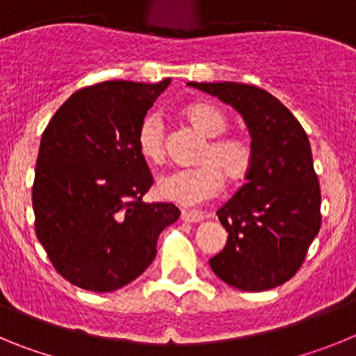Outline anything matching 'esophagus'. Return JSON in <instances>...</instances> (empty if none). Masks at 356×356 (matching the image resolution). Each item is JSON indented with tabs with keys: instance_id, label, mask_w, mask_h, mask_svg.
Wrapping results in <instances>:
<instances>
[{
	"instance_id": "1",
	"label": "esophagus",
	"mask_w": 356,
	"mask_h": 356,
	"mask_svg": "<svg viewBox=\"0 0 356 356\" xmlns=\"http://www.w3.org/2000/svg\"><path fill=\"white\" fill-rule=\"evenodd\" d=\"M181 221L185 222H201L205 219V216L201 212H187V210H181Z\"/></svg>"
}]
</instances>
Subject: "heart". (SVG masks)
Listing matches in <instances>:
<instances>
[{
	"instance_id": "1",
	"label": "heart",
	"mask_w": 356,
	"mask_h": 356,
	"mask_svg": "<svg viewBox=\"0 0 356 356\" xmlns=\"http://www.w3.org/2000/svg\"><path fill=\"white\" fill-rule=\"evenodd\" d=\"M184 115L200 134L209 137V144L201 151V165L178 169L162 176L156 184L160 197L178 205L196 207L212 200L222 187V176L229 184L246 178L253 163V147L244 137L221 135L228 128V118L221 110L207 103H194L184 110ZM137 147L143 159L160 163L165 159L162 119L149 114L140 122L137 131Z\"/></svg>"
}]
</instances>
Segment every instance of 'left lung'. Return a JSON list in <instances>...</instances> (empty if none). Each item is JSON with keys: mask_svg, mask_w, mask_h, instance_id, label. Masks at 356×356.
<instances>
[{"mask_svg": "<svg viewBox=\"0 0 356 356\" xmlns=\"http://www.w3.org/2000/svg\"><path fill=\"white\" fill-rule=\"evenodd\" d=\"M188 85L234 106L253 147L246 184L217 210L228 238L210 267L238 291L278 287L298 273L321 228V188L307 134L284 103L254 85Z\"/></svg>", "mask_w": 356, "mask_h": 356, "instance_id": "1", "label": "left lung"}]
</instances>
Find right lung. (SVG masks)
I'll use <instances>...</instances> for the list:
<instances>
[{"mask_svg": "<svg viewBox=\"0 0 356 356\" xmlns=\"http://www.w3.org/2000/svg\"><path fill=\"white\" fill-rule=\"evenodd\" d=\"M112 80L69 96L44 130L33 184L40 244L76 287L112 292L146 271L172 203H144L153 176L137 147L147 110L168 89Z\"/></svg>", "mask_w": 356, "mask_h": 356, "instance_id": "add662e5", "label": "right lung"}]
</instances>
